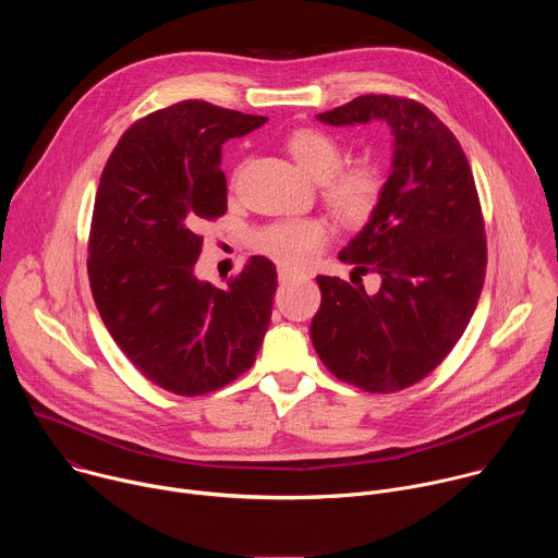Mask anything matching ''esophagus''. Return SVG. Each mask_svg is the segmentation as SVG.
<instances>
[{"label": "esophagus", "mask_w": 558, "mask_h": 558, "mask_svg": "<svg viewBox=\"0 0 558 558\" xmlns=\"http://www.w3.org/2000/svg\"><path fill=\"white\" fill-rule=\"evenodd\" d=\"M278 278H280V282H293V280H302V278H306V276L300 274V271H293V269H289V267H280V269H278Z\"/></svg>", "instance_id": "obj_1"}]
</instances>
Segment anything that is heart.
<instances>
[{"instance_id": "1", "label": "heart", "mask_w": 558, "mask_h": 558, "mask_svg": "<svg viewBox=\"0 0 558 558\" xmlns=\"http://www.w3.org/2000/svg\"><path fill=\"white\" fill-rule=\"evenodd\" d=\"M287 151L300 170L323 183L325 205L349 225L366 222L379 205L384 174L377 163L342 166V147L325 130L298 128L284 138ZM329 243V229L320 220H278L254 233V250L284 267H308Z\"/></svg>"}]
</instances>
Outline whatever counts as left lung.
I'll return each instance as SVG.
<instances>
[{
	"label": "left lung",
	"mask_w": 558,
	"mask_h": 558,
	"mask_svg": "<svg viewBox=\"0 0 558 558\" xmlns=\"http://www.w3.org/2000/svg\"><path fill=\"white\" fill-rule=\"evenodd\" d=\"M317 119H379L395 141L379 205L338 256L379 274V291L317 276L323 304L311 340L338 379L366 392L402 390L444 362L480 302L488 250L474 177L454 134L413 99L364 95Z\"/></svg>",
	"instance_id": "obj_1"
}]
</instances>
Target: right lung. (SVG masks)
<instances>
[{"mask_svg": "<svg viewBox=\"0 0 558 558\" xmlns=\"http://www.w3.org/2000/svg\"><path fill=\"white\" fill-rule=\"evenodd\" d=\"M267 117L181 101L132 123L104 168L88 278L112 340L156 386L194 397L252 368L278 274L252 256L225 289L194 274L201 229L227 211L220 147Z\"/></svg>", "mask_w": 558, "mask_h": 558, "instance_id": "1", "label": "right lung"}]
</instances>
